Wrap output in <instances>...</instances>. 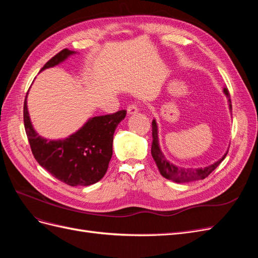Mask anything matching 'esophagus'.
Returning <instances> with one entry per match:
<instances>
[{"label": "esophagus", "instance_id": "esophagus-1", "mask_svg": "<svg viewBox=\"0 0 258 258\" xmlns=\"http://www.w3.org/2000/svg\"><path fill=\"white\" fill-rule=\"evenodd\" d=\"M139 112V107L136 105V104H131L127 107V113L129 115H134V114H137Z\"/></svg>", "mask_w": 258, "mask_h": 258}]
</instances>
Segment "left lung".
I'll list each match as a JSON object with an SVG mask.
<instances>
[{"label":"left lung","mask_w":258,"mask_h":258,"mask_svg":"<svg viewBox=\"0 0 258 258\" xmlns=\"http://www.w3.org/2000/svg\"><path fill=\"white\" fill-rule=\"evenodd\" d=\"M225 95L228 98V102H229V108L231 110V100H230V95L227 88H224ZM152 135H153V143H152V156L156 162V165L158 167V170L160 174L166 177L168 179H171V181L176 182V183H187V182H191V181H198V179H204L209 174L212 173V171L216 169V167L220 165V163L225 159L226 153L223 157L216 161L213 165H211L206 168H182V167H177L173 163H171L167 160L165 157V155L162 154L160 147H159V141H158V129H157V123H156V120L153 119L152 121Z\"/></svg>","instance_id":"1"}]
</instances>
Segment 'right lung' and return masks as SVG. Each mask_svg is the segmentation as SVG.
I'll return each instance as SVG.
<instances>
[{"instance_id": "add662e5", "label": "right lung", "mask_w": 258, "mask_h": 258, "mask_svg": "<svg viewBox=\"0 0 258 258\" xmlns=\"http://www.w3.org/2000/svg\"><path fill=\"white\" fill-rule=\"evenodd\" d=\"M74 51L62 49L46 62L43 70L59 64ZM127 111L92 117L64 140H46L34 131L28 113L27 96L23 104V122L31 151L36 161L48 172L70 186L95 184L106 173L113 155V136Z\"/></svg>"}]
</instances>
